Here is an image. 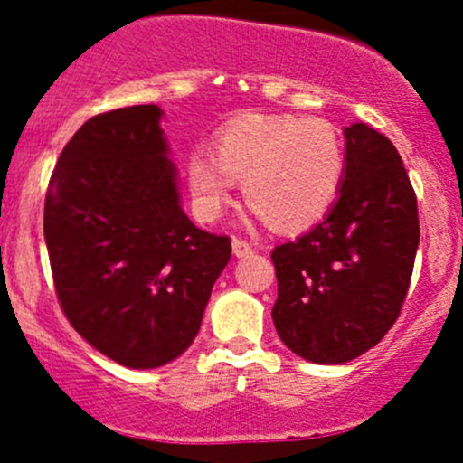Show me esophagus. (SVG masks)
Returning <instances> with one entry per match:
<instances>
[{
    "instance_id": "esophagus-1",
    "label": "esophagus",
    "mask_w": 463,
    "mask_h": 463,
    "mask_svg": "<svg viewBox=\"0 0 463 463\" xmlns=\"http://www.w3.org/2000/svg\"><path fill=\"white\" fill-rule=\"evenodd\" d=\"M232 253H235V258H246V255L253 253V244H249L241 237H232Z\"/></svg>"
}]
</instances>
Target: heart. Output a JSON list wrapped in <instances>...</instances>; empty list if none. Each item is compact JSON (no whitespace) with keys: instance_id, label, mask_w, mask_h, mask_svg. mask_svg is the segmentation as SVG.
<instances>
[{"instance_id":"1","label":"heart","mask_w":463,"mask_h":463,"mask_svg":"<svg viewBox=\"0 0 463 463\" xmlns=\"http://www.w3.org/2000/svg\"><path fill=\"white\" fill-rule=\"evenodd\" d=\"M188 188L199 217H222L244 184L250 210L278 231H302L338 199L345 179V145L322 118L244 116L228 123L210 152L190 154Z\"/></svg>"}]
</instances>
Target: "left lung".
Returning a JSON list of instances; mask_svg holds the SVG:
<instances>
[{
    "label": "left lung",
    "instance_id": "obj_1",
    "mask_svg": "<svg viewBox=\"0 0 463 463\" xmlns=\"http://www.w3.org/2000/svg\"><path fill=\"white\" fill-rule=\"evenodd\" d=\"M417 249V194L399 152L370 125L345 128L338 199L309 232L270 253L282 343L318 365L365 354L399 318Z\"/></svg>",
    "mask_w": 463,
    "mask_h": 463
}]
</instances>
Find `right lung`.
Instances as JSON below:
<instances>
[{
  "label": "right lung",
  "mask_w": 463,
  "mask_h": 463,
  "mask_svg": "<svg viewBox=\"0 0 463 463\" xmlns=\"http://www.w3.org/2000/svg\"><path fill=\"white\" fill-rule=\"evenodd\" d=\"M156 105L89 118L62 149L44 202L55 293L73 329L111 361L152 370L190 347L231 237L181 208Z\"/></svg>",
  "instance_id": "right-lung-1"
}]
</instances>
